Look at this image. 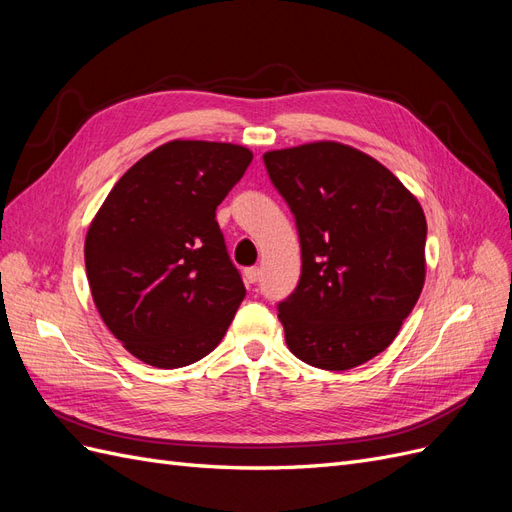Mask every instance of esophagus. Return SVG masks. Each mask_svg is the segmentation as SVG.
I'll list each match as a JSON object with an SVG mask.
<instances>
[{
  "mask_svg": "<svg viewBox=\"0 0 512 512\" xmlns=\"http://www.w3.org/2000/svg\"><path fill=\"white\" fill-rule=\"evenodd\" d=\"M245 280L250 282V284H256V282L260 280V269H258V267H250V269H245Z\"/></svg>",
  "mask_w": 512,
  "mask_h": 512,
  "instance_id": "1",
  "label": "esophagus"
}]
</instances>
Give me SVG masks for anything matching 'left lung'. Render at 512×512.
I'll return each mask as SVG.
<instances>
[{
    "label": "left lung",
    "mask_w": 512,
    "mask_h": 512,
    "mask_svg": "<svg viewBox=\"0 0 512 512\" xmlns=\"http://www.w3.org/2000/svg\"><path fill=\"white\" fill-rule=\"evenodd\" d=\"M301 241V280L277 303L303 363L344 371L391 346L425 284L427 222L389 168L333 141L262 156Z\"/></svg>",
    "instance_id": "1"
}]
</instances>
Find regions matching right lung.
<instances>
[{
  "label": "right lung",
  "mask_w": 512,
  "mask_h": 512,
  "mask_svg": "<svg viewBox=\"0 0 512 512\" xmlns=\"http://www.w3.org/2000/svg\"><path fill=\"white\" fill-rule=\"evenodd\" d=\"M252 158L241 145L170 141L115 183L91 222V297L108 331L143 363H196L235 318L245 286L215 209Z\"/></svg>",
  "instance_id": "add662e5"
}]
</instances>
